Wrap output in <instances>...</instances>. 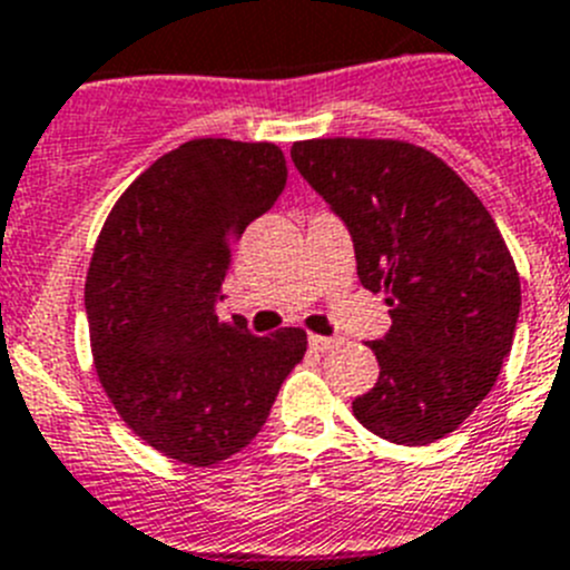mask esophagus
Returning a JSON list of instances; mask_svg holds the SVG:
<instances>
[{"label":"esophagus","mask_w":570,"mask_h":570,"mask_svg":"<svg viewBox=\"0 0 570 570\" xmlns=\"http://www.w3.org/2000/svg\"><path fill=\"white\" fill-rule=\"evenodd\" d=\"M308 345L314 347V351H320V354H325V351H331V347L336 345V340H334V336H316V334H311L308 336Z\"/></svg>","instance_id":"obj_1"}]
</instances>
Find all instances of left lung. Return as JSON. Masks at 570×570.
<instances>
[{
	"mask_svg": "<svg viewBox=\"0 0 570 570\" xmlns=\"http://www.w3.org/2000/svg\"><path fill=\"white\" fill-rule=\"evenodd\" d=\"M302 179L351 234L356 274L394 325L371 342L380 380L354 416L396 445L460 428L500 376L520 320V276L500 228L440 156L394 139H311Z\"/></svg>",
	"mask_w": 570,
	"mask_h": 570,
	"instance_id": "obj_1",
	"label": "left lung"
}]
</instances>
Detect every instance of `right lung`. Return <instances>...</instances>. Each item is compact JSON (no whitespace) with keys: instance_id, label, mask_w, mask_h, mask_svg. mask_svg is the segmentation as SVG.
Segmentation results:
<instances>
[{"instance_id":"obj_1","label":"right lung","mask_w":570,"mask_h":570,"mask_svg":"<svg viewBox=\"0 0 570 570\" xmlns=\"http://www.w3.org/2000/svg\"><path fill=\"white\" fill-rule=\"evenodd\" d=\"M288 183L271 142L194 139L156 159L110 210L85 282L97 374L128 428L188 465H214L265 425L305 331L225 322L234 239Z\"/></svg>"}]
</instances>
